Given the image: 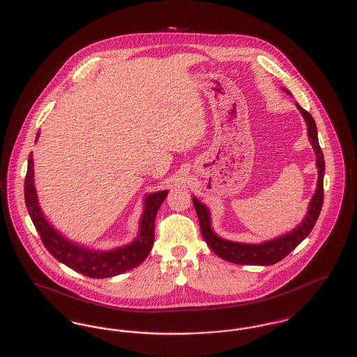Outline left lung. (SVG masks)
Here are the masks:
<instances>
[{
    "mask_svg": "<svg viewBox=\"0 0 357 357\" xmlns=\"http://www.w3.org/2000/svg\"><path fill=\"white\" fill-rule=\"evenodd\" d=\"M282 91H285L288 95L293 96L287 88H282ZM296 107L305 120L307 137L316 155V167L319 172V178H317V186L314 190V194L307 204L305 217L294 229H291L290 231L282 236H278L268 241H262L259 243L236 242V241L225 239L214 231L211 225V213L208 207L202 204L197 197L192 195V204L199 220L202 237L208 245V248L225 261H229L237 265H258V266L273 265L281 261L282 258H285L309 236V233L312 231L314 223L320 215L324 202L323 187L324 172H325L323 151L319 144L317 127H316L314 119L303 107H300L298 102H296Z\"/></svg>",
    "mask_w": 357,
    "mask_h": 357,
    "instance_id": "8db88e82",
    "label": "left lung"
}]
</instances>
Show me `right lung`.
I'll use <instances>...</instances> for the list:
<instances>
[{
	"instance_id": "1",
	"label": "right lung",
	"mask_w": 357,
	"mask_h": 357,
	"mask_svg": "<svg viewBox=\"0 0 357 357\" xmlns=\"http://www.w3.org/2000/svg\"><path fill=\"white\" fill-rule=\"evenodd\" d=\"M38 137L40 132H37L34 142H37ZM33 167V153H31L24 185L25 204L44 246L59 262L91 278H108L128 272L146 259L151 252L155 239V217L160 204L166 199L169 190L144 195L139 230L130 243L108 250L91 249L89 246L70 241L48 222L38 204Z\"/></svg>"
}]
</instances>
